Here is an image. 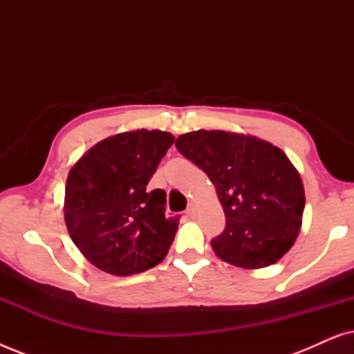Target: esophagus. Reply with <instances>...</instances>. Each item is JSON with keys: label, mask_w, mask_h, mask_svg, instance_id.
I'll use <instances>...</instances> for the list:
<instances>
[{"label": "esophagus", "mask_w": 354, "mask_h": 354, "mask_svg": "<svg viewBox=\"0 0 354 354\" xmlns=\"http://www.w3.org/2000/svg\"><path fill=\"white\" fill-rule=\"evenodd\" d=\"M187 216H188V217H193V216H195V206L190 205V206L187 207Z\"/></svg>", "instance_id": "obj_1"}]
</instances>
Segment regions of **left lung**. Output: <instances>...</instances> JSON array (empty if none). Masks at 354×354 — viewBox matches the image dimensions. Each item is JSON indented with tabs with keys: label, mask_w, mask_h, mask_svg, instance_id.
<instances>
[{
	"label": "left lung",
	"mask_w": 354,
	"mask_h": 354,
	"mask_svg": "<svg viewBox=\"0 0 354 354\" xmlns=\"http://www.w3.org/2000/svg\"><path fill=\"white\" fill-rule=\"evenodd\" d=\"M176 148L214 183L225 229L211 246L222 261L261 269L287 254L301 229L304 188L282 149L225 130L183 133Z\"/></svg>",
	"instance_id": "1"
}]
</instances>
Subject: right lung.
<instances>
[{"label":"right lung","mask_w":354,"mask_h":354,"mask_svg":"<svg viewBox=\"0 0 354 354\" xmlns=\"http://www.w3.org/2000/svg\"><path fill=\"white\" fill-rule=\"evenodd\" d=\"M174 143L162 130H132L101 140L69 171L64 219L72 241L96 268L132 275L166 258L177 217H166V192L147 185Z\"/></svg>","instance_id":"add662e5"}]
</instances>
